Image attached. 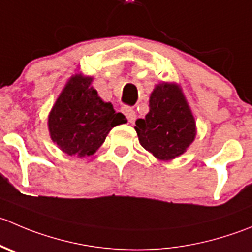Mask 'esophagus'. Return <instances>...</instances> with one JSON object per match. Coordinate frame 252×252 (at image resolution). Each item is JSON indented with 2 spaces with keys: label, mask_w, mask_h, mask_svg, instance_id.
Here are the masks:
<instances>
[{
  "label": "esophagus",
  "mask_w": 252,
  "mask_h": 252,
  "mask_svg": "<svg viewBox=\"0 0 252 252\" xmlns=\"http://www.w3.org/2000/svg\"><path fill=\"white\" fill-rule=\"evenodd\" d=\"M122 111H123V113L126 114V119H128V121L130 122V123H131V122L135 121L136 114H135V111H134V109L131 108V107L126 106V107H123V109H122Z\"/></svg>",
  "instance_id": "34e87169"
}]
</instances>
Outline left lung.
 I'll return each mask as SVG.
<instances>
[{
	"instance_id": "obj_1",
	"label": "left lung",
	"mask_w": 252,
	"mask_h": 252,
	"mask_svg": "<svg viewBox=\"0 0 252 252\" xmlns=\"http://www.w3.org/2000/svg\"><path fill=\"white\" fill-rule=\"evenodd\" d=\"M150 111L135 122L141 146L160 160L182 155L196 136V123L177 85L161 84L149 101Z\"/></svg>"
}]
</instances>
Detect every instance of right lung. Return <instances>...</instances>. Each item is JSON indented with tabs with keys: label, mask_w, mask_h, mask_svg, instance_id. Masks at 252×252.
<instances>
[{
	"label": "right lung",
	"mask_w": 252,
	"mask_h": 252,
	"mask_svg": "<svg viewBox=\"0 0 252 252\" xmlns=\"http://www.w3.org/2000/svg\"><path fill=\"white\" fill-rule=\"evenodd\" d=\"M91 77H71L49 114V131L54 143L71 156H90L106 140L113 126L126 123L92 89Z\"/></svg>",
	"instance_id": "add662e5"
}]
</instances>
